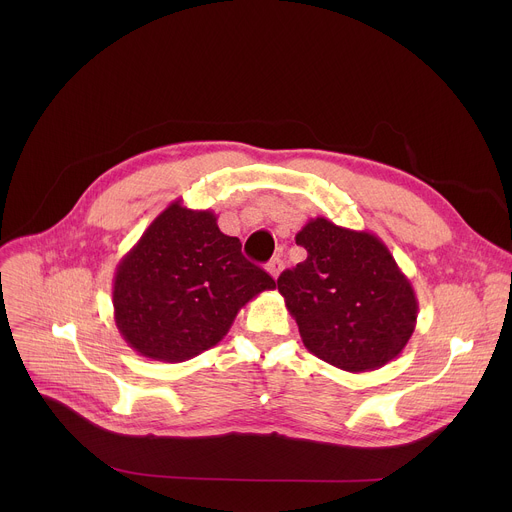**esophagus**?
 Here are the masks:
<instances>
[{
	"instance_id": "1",
	"label": "esophagus",
	"mask_w": 512,
	"mask_h": 512,
	"mask_svg": "<svg viewBox=\"0 0 512 512\" xmlns=\"http://www.w3.org/2000/svg\"><path fill=\"white\" fill-rule=\"evenodd\" d=\"M267 271H269V275H271L273 279H277L279 273L283 271V261H281L279 257H273V259L267 263Z\"/></svg>"
}]
</instances>
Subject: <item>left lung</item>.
<instances>
[{
  "label": "left lung",
  "instance_id": "1",
  "mask_svg": "<svg viewBox=\"0 0 512 512\" xmlns=\"http://www.w3.org/2000/svg\"><path fill=\"white\" fill-rule=\"evenodd\" d=\"M308 259L277 279L304 346L348 373L385 367L417 324V296L389 247L369 231L310 218L296 235Z\"/></svg>",
  "mask_w": 512,
  "mask_h": 512
}]
</instances>
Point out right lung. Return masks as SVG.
I'll return each instance as SVG.
<instances>
[{"instance_id":"obj_1","label":"right lung","mask_w":512,"mask_h":512,"mask_svg":"<svg viewBox=\"0 0 512 512\" xmlns=\"http://www.w3.org/2000/svg\"><path fill=\"white\" fill-rule=\"evenodd\" d=\"M275 281L221 233L212 210L174 200L123 255L113 275V318L141 356L184 362L216 346L239 310Z\"/></svg>"}]
</instances>
